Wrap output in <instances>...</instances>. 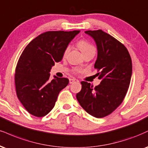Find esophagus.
Instances as JSON below:
<instances>
[{"mask_svg": "<svg viewBox=\"0 0 148 148\" xmlns=\"http://www.w3.org/2000/svg\"><path fill=\"white\" fill-rule=\"evenodd\" d=\"M77 82H79L77 79H69V83L70 84H72V83H77Z\"/></svg>", "mask_w": 148, "mask_h": 148, "instance_id": "obj_1", "label": "esophagus"}]
</instances>
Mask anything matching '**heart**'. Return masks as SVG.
Returning <instances> with one entry per match:
<instances>
[{"label": "heart", "mask_w": 148, "mask_h": 148, "mask_svg": "<svg viewBox=\"0 0 148 148\" xmlns=\"http://www.w3.org/2000/svg\"><path fill=\"white\" fill-rule=\"evenodd\" d=\"M77 45L78 47H79V49H81L82 53H85L86 52V51H88L90 50H95L94 46L92 45L90 42H89L88 41H87V40H80L79 41L77 42ZM69 50V46H67V47L65 49V50H64V53H63L64 56H65V55L68 53ZM81 72V70H79V69H75V72Z\"/></svg>", "instance_id": "obj_1"}]
</instances>
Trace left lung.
Masks as SVG:
<instances>
[{"mask_svg": "<svg viewBox=\"0 0 148 148\" xmlns=\"http://www.w3.org/2000/svg\"><path fill=\"white\" fill-rule=\"evenodd\" d=\"M94 38L97 46L94 68L100 84L95 88L82 81L76 99L89 114L96 118L109 115L121 104L130 83L132 64L127 48L101 29L85 32Z\"/></svg>", "mask_w": 148, "mask_h": 148, "instance_id": "1", "label": "left lung"}]
</instances>
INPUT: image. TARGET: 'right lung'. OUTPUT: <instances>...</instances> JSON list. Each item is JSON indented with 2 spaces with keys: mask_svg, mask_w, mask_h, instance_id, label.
<instances>
[{
  "mask_svg": "<svg viewBox=\"0 0 148 148\" xmlns=\"http://www.w3.org/2000/svg\"><path fill=\"white\" fill-rule=\"evenodd\" d=\"M80 32L49 31L36 37L26 46L15 71L17 97L29 114L37 117L47 115L55 106L59 92L68 85L67 78L50 81L51 67L59 62L64 50Z\"/></svg>",
  "mask_w": 148,
  "mask_h": 148,
  "instance_id": "obj_1",
  "label": "right lung"
}]
</instances>
